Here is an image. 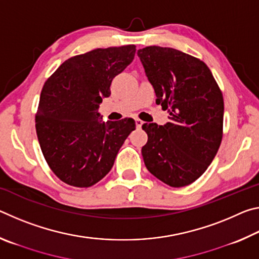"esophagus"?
I'll return each mask as SVG.
<instances>
[{"instance_id":"esophagus-1","label":"esophagus","mask_w":259,"mask_h":259,"mask_svg":"<svg viewBox=\"0 0 259 259\" xmlns=\"http://www.w3.org/2000/svg\"><path fill=\"white\" fill-rule=\"evenodd\" d=\"M143 124H144V122L142 120L136 119V126H137V128H142Z\"/></svg>"}]
</instances>
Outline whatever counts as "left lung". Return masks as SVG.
I'll list each match as a JSON object with an SVG mask.
<instances>
[{
	"label": "left lung",
	"instance_id": "obj_1",
	"mask_svg": "<svg viewBox=\"0 0 259 259\" xmlns=\"http://www.w3.org/2000/svg\"><path fill=\"white\" fill-rule=\"evenodd\" d=\"M137 55L154 88L156 104L169 113L164 125L143 124L146 168L171 187L190 185L216 156L223 138L224 99L202 60L172 48L146 47Z\"/></svg>",
	"mask_w": 259,
	"mask_h": 259
}]
</instances>
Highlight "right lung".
Instances as JSON below:
<instances>
[{
    "label": "right lung",
    "instance_id": "obj_1",
    "mask_svg": "<svg viewBox=\"0 0 259 259\" xmlns=\"http://www.w3.org/2000/svg\"><path fill=\"white\" fill-rule=\"evenodd\" d=\"M136 46L95 49L64 61L42 88L35 128L43 156L61 182L90 187L112 169L135 120L102 122L111 83L131 64Z\"/></svg>",
    "mask_w": 259,
    "mask_h": 259
}]
</instances>
